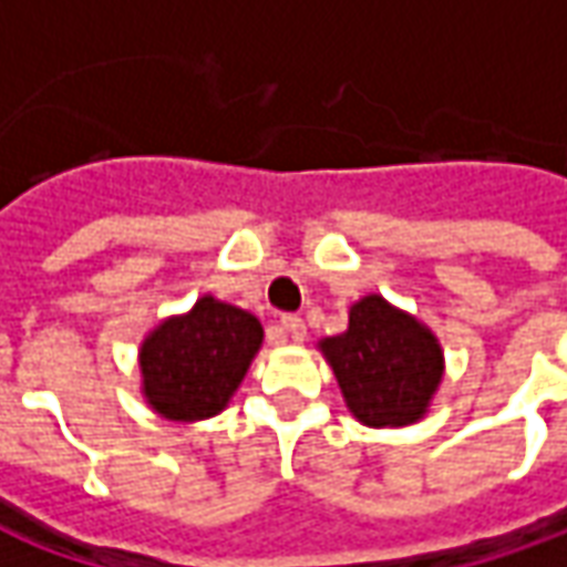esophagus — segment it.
Segmentation results:
<instances>
[{"label":"esophagus","mask_w":567,"mask_h":567,"mask_svg":"<svg viewBox=\"0 0 567 567\" xmlns=\"http://www.w3.org/2000/svg\"><path fill=\"white\" fill-rule=\"evenodd\" d=\"M279 328H282L285 337L295 340V343H303V337H307V324H303V319H297V316H282Z\"/></svg>","instance_id":"obj_1"}]
</instances>
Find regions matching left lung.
Returning <instances> with one entry per match:
<instances>
[{"instance_id": "8db88e82", "label": "left lung", "mask_w": 567, "mask_h": 567, "mask_svg": "<svg viewBox=\"0 0 567 567\" xmlns=\"http://www.w3.org/2000/svg\"><path fill=\"white\" fill-rule=\"evenodd\" d=\"M349 413L368 427H406L425 419L446 370L443 346L425 321L382 295L349 307V328L319 340Z\"/></svg>"}]
</instances>
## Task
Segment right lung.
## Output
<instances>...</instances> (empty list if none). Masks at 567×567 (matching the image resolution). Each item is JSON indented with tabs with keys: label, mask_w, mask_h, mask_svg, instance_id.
I'll return each mask as SVG.
<instances>
[{
	"label": "right lung",
	"mask_w": 567,
	"mask_h": 567,
	"mask_svg": "<svg viewBox=\"0 0 567 567\" xmlns=\"http://www.w3.org/2000/svg\"><path fill=\"white\" fill-rule=\"evenodd\" d=\"M264 343L246 309L203 295L182 316L157 321L140 346L145 404L166 422H203L230 404Z\"/></svg>",
	"instance_id": "obj_1"
}]
</instances>
